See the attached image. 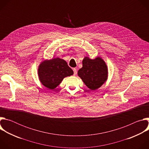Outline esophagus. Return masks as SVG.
I'll return each instance as SVG.
<instances>
[{"label":"esophagus","instance_id":"34e87169","mask_svg":"<svg viewBox=\"0 0 149 149\" xmlns=\"http://www.w3.org/2000/svg\"><path fill=\"white\" fill-rule=\"evenodd\" d=\"M73 71H74V75H76L77 74V69L75 68L73 69Z\"/></svg>","mask_w":149,"mask_h":149}]
</instances>
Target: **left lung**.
I'll return each instance as SVG.
<instances>
[{"mask_svg":"<svg viewBox=\"0 0 149 149\" xmlns=\"http://www.w3.org/2000/svg\"><path fill=\"white\" fill-rule=\"evenodd\" d=\"M108 74L107 64L100 56L94 59L85 56L82 60V67L78 71L79 78L93 91L101 87L107 81Z\"/></svg>","mask_w":149,"mask_h":149,"instance_id":"1","label":"left lung"}]
</instances>
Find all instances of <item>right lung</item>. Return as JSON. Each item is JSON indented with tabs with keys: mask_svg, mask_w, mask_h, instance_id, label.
<instances>
[{
	"mask_svg": "<svg viewBox=\"0 0 149 149\" xmlns=\"http://www.w3.org/2000/svg\"><path fill=\"white\" fill-rule=\"evenodd\" d=\"M74 72L67 62L61 58L45 59L38 66V75L40 82L49 90H54L63 78L72 75Z\"/></svg>",
	"mask_w": 149,
	"mask_h": 149,
	"instance_id": "add662e5",
	"label": "right lung"
}]
</instances>
